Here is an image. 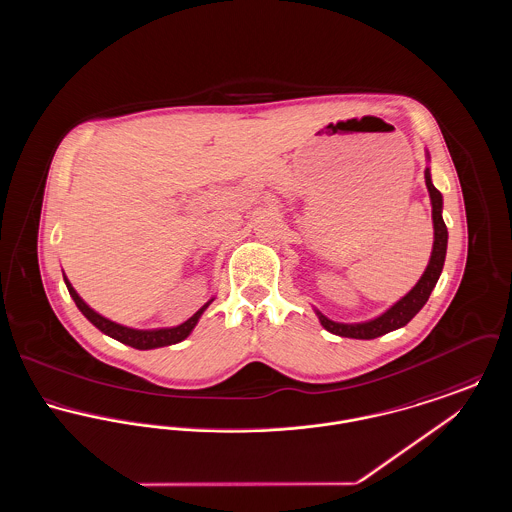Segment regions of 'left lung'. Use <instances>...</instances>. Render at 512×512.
I'll return each instance as SVG.
<instances>
[{"instance_id": "8db88e82", "label": "left lung", "mask_w": 512, "mask_h": 512, "mask_svg": "<svg viewBox=\"0 0 512 512\" xmlns=\"http://www.w3.org/2000/svg\"><path fill=\"white\" fill-rule=\"evenodd\" d=\"M426 176V186L430 192V199H432V219H434V249H432V257L430 263L424 270L422 278L418 280V284L414 286L411 292L407 293L401 301H397L391 309H388L382 317L368 320V322H361V324H341V322H334L330 318L324 317L320 311H317L318 320L320 324L336 334L341 338H355V340H374L378 336H384L391 330H397L401 326H405L411 318L426 305L428 297L432 290L438 284L439 274L441 268L445 263V251H447V226L441 217V205L443 199L441 194L436 190V186L432 184L430 178V171L426 169L424 172Z\"/></svg>"}]
</instances>
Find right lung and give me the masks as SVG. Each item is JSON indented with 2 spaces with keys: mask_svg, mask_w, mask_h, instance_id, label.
I'll return each instance as SVG.
<instances>
[{
  "mask_svg": "<svg viewBox=\"0 0 512 512\" xmlns=\"http://www.w3.org/2000/svg\"><path fill=\"white\" fill-rule=\"evenodd\" d=\"M65 284H67V290L71 293L76 307L82 311L84 317L88 318L103 334L111 336L113 340L126 343V345H130V347H134V349H155V347H165V345H172V343L186 340V338L190 336V332L194 330V326L197 324L199 317H201V313H203V311L209 307V303L213 301V299H211L209 303H205V305L195 313L194 317L188 318V320L182 322L180 326L161 328V330H134V328H126V326H121V324H117V322H111V320L101 317V315H98L94 309H90V307L80 299V295L74 292V288L67 278H65Z\"/></svg>",
  "mask_w": 512,
  "mask_h": 512,
  "instance_id": "right-lung-1",
  "label": "right lung"
}]
</instances>
